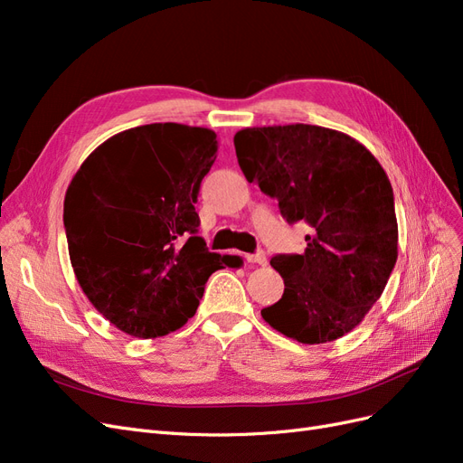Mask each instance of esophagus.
Masks as SVG:
<instances>
[{"label":"esophagus","mask_w":463,"mask_h":463,"mask_svg":"<svg viewBox=\"0 0 463 463\" xmlns=\"http://www.w3.org/2000/svg\"><path fill=\"white\" fill-rule=\"evenodd\" d=\"M245 260L250 264H266V253L264 250H257L253 255H245Z\"/></svg>","instance_id":"esophagus-1"}]
</instances>
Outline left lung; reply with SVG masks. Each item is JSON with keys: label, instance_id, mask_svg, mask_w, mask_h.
<instances>
[{"label": "left lung", "instance_id": "obj_1", "mask_svg": "<svg viewBox=\"0 0 463 463\" xmlns=\"http://www.w3.org/2000/svg\"><path fill=\"white\" fill-rule=\"evenodd\" d=\"M249 184L278 201L289 223L313 228L303 255H276L284 296L260 311L301 344L342 338L381 298L398 259L394 193L355 138L318 125L253 128L233 137Z\"/></svg>", "mask_w": 463, "mask_h": 463}]
</instances>
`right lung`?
Listing matches in <instances>:
<instances>
[{
	"mask_svg": "<svg viewBox=\"0 0 463 463\" xmlns=\"http://www.w3.org/2000/svg\"><path fill=\"white\" fill-rule=\"evenodd\" d=\"M216 152L214 131L150 123L108 138L75 174L63 204L69 257L119 330L158 338L181 328L210 274L232 266L197 235L194 203Z\"/></svg>",
	"mask_w": 463,
	"mask_h": 463,
	"instance_id": "obj_1",
	"label": "right lung"
}]
</instances>
